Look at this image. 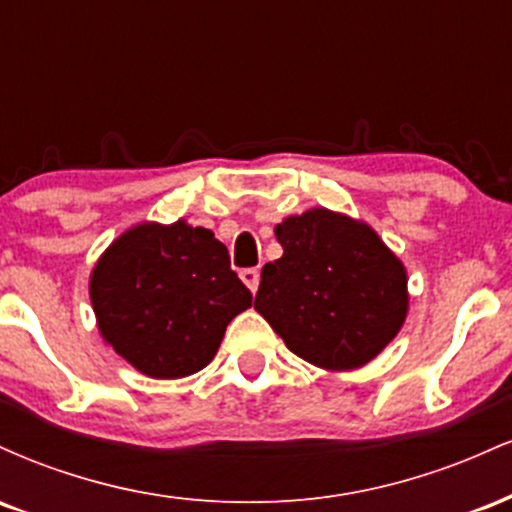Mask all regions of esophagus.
Listing matches in <instances>:
<instances>
[{
    "mask_svg": "<svg viewBox=\"0 0 512 512\" xmlns=\"http://www.w3.org/2000/svg\"><path fill=\"white\" fill-rule=\"evenodd\" d=\"M240 279H243V284L248 286V289H250L252 293H255L257 286H260V272H257L255 267L243 269V272H240Z\"/></svg>",
    "mask_w": 512,
    "mask_h": 512,
    "instance_id": "34e87169",
    "label": "esophagus"
}]
</instances>
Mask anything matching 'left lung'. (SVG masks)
Listing matches in <instances>:
<instances>
[{"label": "left lung", "instance_id": "8db88e82", "mask_svg": "<svg viewBox=\"0 0 512 512\" xmlns=\"http://www.w3.org/2000/svg\"><path fill=\"white\" fill-rule=\"evenodd\" d=\"M284 248L262 267L255 310L296 356L325 370L373 361L409 308L407 269L368 223L308 209L276 223Z\"/></svg>", "mask_w": 512, "mask_h": 512}]
</instances>
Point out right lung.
I'll return each instance as SVG.
<instances>
[{
	"label": "right lung",
	"mask_w": 512,
	"mask_h": 512,
	"mask_svg": "<svg viewBox=\"0 0 512 512\" xmlns=\"http://www.w3.org/2000/svg\"><path fill=\"white\" fill-rule=\"evenodd\" d=\"M93 313L113 349L149 378H185L219 351L252 305L226 245L202 226L144 221L113 240L91 272Z\"/></svg>",
	"instance_id": "add662e5"
}]
</instances>
